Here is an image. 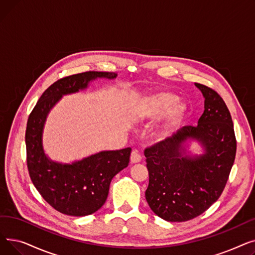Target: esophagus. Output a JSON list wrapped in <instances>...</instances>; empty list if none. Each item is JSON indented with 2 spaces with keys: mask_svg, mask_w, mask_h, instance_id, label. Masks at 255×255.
<instances>
[{
  "mask_svg": "<svg viewBox=\"0 0 255 255\" xmlns=\"http://www.w3.org/2000/svg\"><path fill=\"white\" fill-rule=\"evenodd\" d=\"M130 160H131V163H138V162H140V160H141V156L137 153V152H135V151H133L132 153H131V157H130Z\"/></svg>",
  "mask_w": 255,
  "mask_h": 255,
  "instance_id": "34e87169",
  "label": "esophagus"
}]
</instances>
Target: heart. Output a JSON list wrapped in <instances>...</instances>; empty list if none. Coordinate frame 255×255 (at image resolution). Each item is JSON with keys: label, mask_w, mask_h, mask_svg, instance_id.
Returning <instances> with one entry per match:
<instances>
[{"label": "heart", "mask_w": 255, "mask_h": 255, "mask_svg": "<svg viewBox=\"0 0 255 255\" xmlns=\"http://www.w3.org/2000/svg\"><path fill=\"white\" fill-rule=\"evenodd\" d=\"M177 96L169 92H158L140 100L139 104L132 113L134 119L139 121L156 120L164 116L152 130L151 136L156 142L167 141L188 115L187 105L177 101Z\"/></svg>", "instance_id": "heart-1"}]
</instances>
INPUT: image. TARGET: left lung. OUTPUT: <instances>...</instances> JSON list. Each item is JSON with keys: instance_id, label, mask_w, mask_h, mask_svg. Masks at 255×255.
<instances>
[{"instance_id": "obj_1", "label": "left lung", "mask_w": 255, "mask_h": 255, "mask_svg": "<svg viewBox=\"0 0 255 255\" xmlns=\"http://www.w3.org/2000/svg\"><path fill=\"white\" fill-rule=\"evenodd\" d=\"M205 98L198 125L185 126L167 141L144 150L149 170L145 199L157 216L170 222L193 219L221 195L233 167L237 141L229 109L218 93L194 84ZM197 141L202 154L186 150Z\"/></svg>"}]
</instances>
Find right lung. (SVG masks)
I'll list each match as a JSON object with an SVG mask.
<instances>
[{
    "instance_id": "1",
    "label": "right lung",
    "mask_w": 255,
    "mask_h": 255,
    "mask_svg": "<svg viewBox=\"0 0 255 255\" xmlns=\"http://www.w3.org/2000/svg\"><path fill=\"white\" fill-rule=\"evenodd\" d=\"M116 72L88 71L59 79L39 98L26 124V164L38 192L57 211L87 216L109 195L113 178L128 166L131 148L101 151L72 163L53 161L43 149V130L50 111L63 96L86 90L97 78L115 79Z\"/></svg>"
}]
</instances>
